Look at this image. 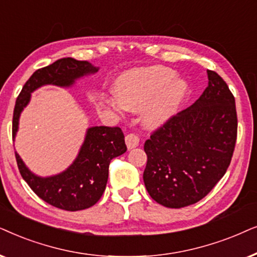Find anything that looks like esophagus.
Instances as JSON below:
<instances>
[{
	"instance_id": "esophagus-1",
	"label": "esophagus",
	"mask_w": 257,
	"mask_h": 257,
	"mask_svg": "<svg viewBox=\"0 0 257 257\" xmlns=\"http://www.w3.org/2000/svg\"><path fill=\"white\" fill-rule=\"evenodd\" d=\"M139 142H140V138L136 134H128L125 136V145L128 147V149H133V148H136V147L139 146Z\"/></svg>"
}]
</instances>
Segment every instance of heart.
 <instances>
[{
  "label": "heart",
  "instance_id": "obj_1",
  "mask_svg": "<svg viewBox=\"0 0 257 257\" xmlns=\"http://www.w3.org/2000/svg\"><path fill=\"white\" fill-rule=\"evenodd\" d=\"M174 77L175 71L162 66L132 71L118 82L112 107L119 112L145 109L146 124L159 125L177 110L186 95V82Z\"/></svg>",
  "mask_w": 257,
  "mask_h": 257
}]
</instances>
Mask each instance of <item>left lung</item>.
I'll return each instance as SVG.
<instances>
[{"label":"left lung","instance_id":"1","mask_svg":"<svg viewBox=\"0 0 257 257\" xmlns=\"http://www.w3.org/2000/svg\"><path fill=\"white\" fill-rule=\"evenodd\" d=\"M194 104L145 142L143 181L154 201L182 208L202 200L227 172L237 138L235 97L217 73Z\"/></svg>","mask_w":257,"mask_h":257}]
</instances>
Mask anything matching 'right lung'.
<instances>
[{"label": "right lung", "instance_id": "add662e5", "mask_svg": "<svg viewBox=\"0 0 257 257\" xmlns=\"http://www.w3.org/2000/svg\"><path fill=\"white\" fill-rule=\"evenodd\" d=\"M97 67L88 61L66 57L37 69L23 85L17 97L13 116V139L19 129V118L29 103L30 94L41 85L70 87L75 80L96 73ZM124 135L118 126H91L88 129L80 153L73 164L59 175L40 177L33 174L15 152L17 167L23 180L40 198L51 206L68 211H77L94 206L100 200L108 181L109 164L125 153Z\"/></svg>", "mask_w": 257, "mask_h": 257}]
</instances>
